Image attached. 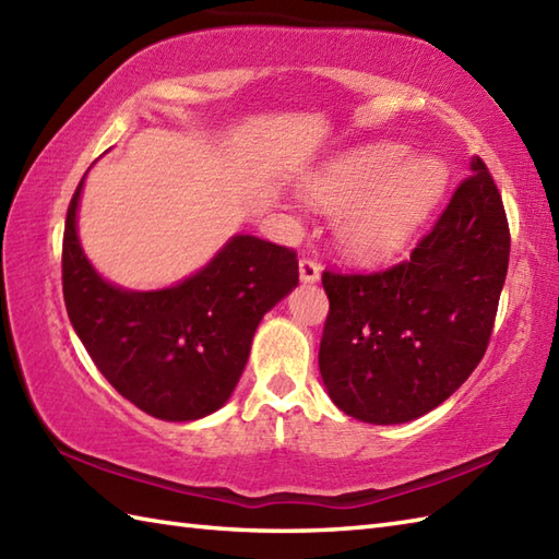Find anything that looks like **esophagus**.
Segmentation results:
<instances>
[{
    "label": "esophagus",
    "mask_w": 559,
    "mask_h": 559,
    "mask_svg": "<svg viewBox=\"0 0 559 559\" xmlns=\"http://www.w3.org/2000/svg\"><path fill=\"white\" fill-rule=\"evenodd\" d=\"M319 276H322V266L317 264L314 259H300V281L302 283H317Z\"/></svg>",
    "instance_id": "esophagus-1"
}]
</instances>
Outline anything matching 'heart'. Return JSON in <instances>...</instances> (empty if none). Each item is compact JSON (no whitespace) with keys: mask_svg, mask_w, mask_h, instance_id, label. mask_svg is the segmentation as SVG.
I'll return each instance as SVG.
<instances>
[{"mask_svg":"<svg viewBox=\"0 0 559 559\" xmlns=\"http://www.w3.org/2000/svg\"><path fill=\"white\" fill-rule=\"evenodd\" d=\"M449 168L437 158H411L399 144L353 148L307 177L305 194L324 209H343L336 235L358 261H384L406 247L442 201Z\"/></svg>","mask_w":559,"mask_h":559,"instance_id":"heart-1","label":"heart"}]
</instances>
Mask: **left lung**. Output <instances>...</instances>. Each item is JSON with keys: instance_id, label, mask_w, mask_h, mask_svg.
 Segmentation results:
<instances>
[{"instance_id": "8db88e82", "label": "left lung", "mask_w": 559, "mask_h": 559, "mask_svg": "<svg viewBox=\"0 0 559 559\" xmlns=\"http://www.w3.org/2000/svg\"><path fill=\"white\" fill-rule=\"evenodd\" d=\"M408 261L379 273H331L319 372L331 401L355 420L420 418L466 382L488 348L509 266L502 197L485 163Z\"/></svg>"}]
</instances>
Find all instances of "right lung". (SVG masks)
<instances>
[{
    "mask_svg": "<svg viewBox=\"0 0 559 559\" xmlns=\"http://www.w3.org/2000/svg\"><path fill=\"white\" fill-rule=\"evenodd\" d=\"M83 180L62 245L71 326L103 377L136 408L170 423L206 418L240 382L261 317L298 286V257L254 235H233L206 266L170 288H120L81 247Z\"/></svg>",
    "mask_w": 559,
    "mask_h": 559,
    "instance_id": "obj_1",
    "label": "right lung"
}]
</instances>
